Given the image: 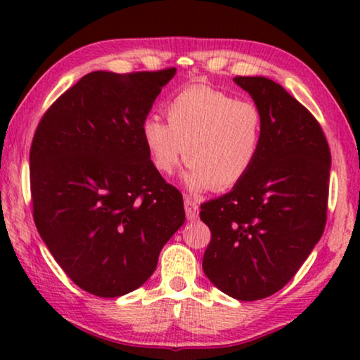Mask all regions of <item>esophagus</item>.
Returning a JSON list of instances; mask_svg holds the SVG:
<instances>
[{"instance_id": "34e87169", "label": "esophagus", "mask_w": 360, "mask_h": 360, "mask_svg": "<svg viewBox=\"0 0 360 360\" xmlns=\"http://www.w3.org/2000/svg\"><path fill=\"white\" fill-rule=\"evenodd\" d=\"M185 213H186V219L188 221H195L198 218V213H200L198 203L188 198V196H185Z\"/></svg>"}]
</instances>
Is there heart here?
I'll list each match as a JSON object with an SVG mask.
<instances>
[{"instance_id": "b5f03b06", "label": "heart", "mask_w": 360, "mask_h": 360, "mask_svg": "<svg viewBox=\"0 0 360 360\" xmlns=\"http://www.w3.org/2000/svg\"><path fill=\"white\" fill-rule=\"evenodd\" d=\"M167 122L149 116L141 136L152 165L172 175L185 159L191 191L229 190L239 185L262 147V112L254 103L198 85L185 88L165 108Z\"/></svg>"}]
</instances>
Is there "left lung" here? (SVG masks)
Listing matches in <instances>:
<instances>
[{
    "mask_svg": "<svg viewBox=\"0 0 360 360\" xmlns=\"http://www.w3.org/2000/svg\"><path fill=\"white\" fill-rule=\"evenodd\" d=\"M234 82L262 112V147L239 185L201 205L211 231L203 270L221 292L254 302L283 288L321 239L331 152L316 117L282 85Z\"/></svg>",
    "mask_w": 360,
    "mask_h": 360,
    "instance_id": "left-lung-1",
    "label": "left lung"
}]
</instances>
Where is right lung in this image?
Returning a JSON list of instances; mask_svg holds the SVG:
<instances>
[{"mask_svg":"<svg viewBox=\"0 0 360 360\" xmlns=\"http://www.w3.org/2000/svg\"><path fill=\"white\" fill-rule=\"evenodd\" d=\"M176 68L91 72L57 98L31 144L36 228L73 283L101 298L139 288L185 223L141 136Z\"/></svg>","mask_w":360,"mask_h":360,"instance_id":"1","label":"right lung"}]
</instances>
